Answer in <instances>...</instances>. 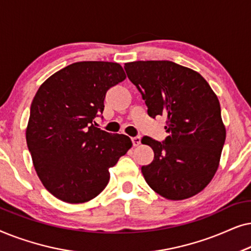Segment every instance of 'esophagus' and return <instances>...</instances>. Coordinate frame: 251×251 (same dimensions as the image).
<instances>
[{"instance_id":"1","label":"esophagus","mask_w":251,"mask_h":251,"mask_svg":"<svg viewBox=\"0 0 251 251\" xmlns=\"http://www.w3.org/2000/svg\"><path fill=\"white\" fill-rule=\"evenodd\" d=\"M131 140H132L133 146L136 147V146L140 145V140H142V138H140V136H135V137H132Z\"/></svg>"}]
</instances>
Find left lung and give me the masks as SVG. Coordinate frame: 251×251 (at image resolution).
I'll return each mask as SVG.
<instances>
[{"label": "left lung", "mask_w": 251, "mask_h": 251, "mask_svg": "<svg viewBox=\"0 0 251 251\" xmlns=\"http://www.w3.org/2000/svg\"><path fill=\"white\" fill-rule=\"evenodd\" d=\"M125 70L149 115L167 118L163 142L142 140L154 151L152 162L142 167L146 183L169 200L198 194L216 174L225 143L217 96L198 72L173 61H133Z\"/></svg>", "instance_id": "1"}]
</instances>
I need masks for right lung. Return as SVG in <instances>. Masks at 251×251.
Masks as SVG:
<instances>
[{
	"label": "right lung",
	"instance_id": "add662e5",
	"mask_svg": "<svg viewBox=\"0 0 251 251\" xmlns=\"http://www.w3.org/2000/svg\"><path fill=\"white\" fill-rule=\"evenodd\" d=\"M126 78L108 61L68 65L48 78L30 105L26 140L36 174L53 197L82 203L97 197L108 169L132 146L126 135L96 126L108 89Z\"/></svg>",
	"mask_w": 251,
	"mask_h": 251
}]
</instances>
